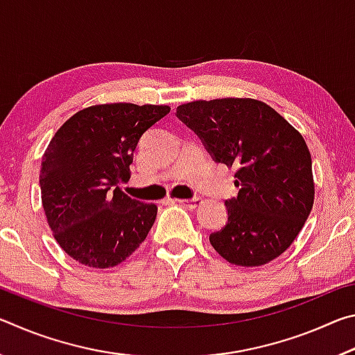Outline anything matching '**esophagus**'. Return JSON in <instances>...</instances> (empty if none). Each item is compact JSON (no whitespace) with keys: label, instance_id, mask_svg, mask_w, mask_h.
I'll return each instance as SVG.
<instances>
[{"label":"esophagus","instance_id":"esophagus-1","mask_svg":"<svg viewBox=\"0 0 355 355\" xmlns=\"http://www.w3.org/2000/svg\"><path fill=\"white\" fill-rule=\"evenodd\" d=\"M169 202H178V203H182V205H186L189 208H197L202 205L200 197H192V199H171Z\"/></svg>","mask_w":355,"mask_h":355}]
</instances>
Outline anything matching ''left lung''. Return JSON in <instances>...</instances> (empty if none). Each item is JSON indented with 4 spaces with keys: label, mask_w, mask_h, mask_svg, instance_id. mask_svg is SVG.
Returning a JSON list of instances; mask_svg holds the SVG:
<instances>
[{
    "label": "left lung",
    "mask_w": 355,
    "mask_h": 355,
    "mask_svg": "<svg viewBox=\"0 0 355 355\" xmlns=\"http://www.w3.org/2000/svg\"><path fill=\"white\" fill-rule=\"evenodd\" d=\"M177 116L214 161L236 167L238 197L225 200L227 224L209 235L214 250L244 268L275 260L313 208L311 155L302 135L255 98L189 101L177 107Z\"/></svg>",
    "instance_id": "obj_1"
}]
</instances>
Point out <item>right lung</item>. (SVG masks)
Returning <instances> with one entry per match:
<instances>
[{"label":"right lung","mask_w":355,"mask_h":355,"mask_svg":"<svg viewBox=\"0 0 355 355\" xmlns=\"http://www.w3.org/2000/svg\"><path fill=\"white\" fill-rule=\"evenodd\" d=\"M167 105L84 107L56 131L40 166L42 207L64 252L89 268H114L147 238L158 207L122 191L141 136Z\"/></svg>","instance_id":"right-lung-1"}]
</instances>
